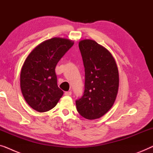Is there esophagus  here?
Masks as SVG:
<instances>
[{"mask_svg": "<svg viewBox=\"0 0 153 153\" xmlns=\"http://www.w3.org/2000/svg\"><path fill=\"white\" fill-rule=\"evenodd\" d=\"M71 95H72V92H71V91H66V92H65V95L70 96Z\"/></svg>", "mask_w": 153, "mask_h": 153, "instance_id": "1", "label": "esophagus"}]
</instances>
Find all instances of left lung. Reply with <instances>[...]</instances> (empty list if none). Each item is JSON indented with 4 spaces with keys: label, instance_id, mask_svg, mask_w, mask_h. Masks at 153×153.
<instances>
[{
    "label": "left lung",
    "instance_id": "1",
    "mask_svg": "<svg viewBox=\"0 0 153 153\" xmlns=\"http://www.w3.org/2000/svg\"><path fill=\"white\" fill-rule=\"evenodd\" d=\"M79 47L85 68L84 93L76 100L77 111L93 120L112 107L118 91L119 74L111 53L95 41L84 39Z\"/></svg>",
    "mask_w": 153,
    "mask_h": 153
}]
</instances>
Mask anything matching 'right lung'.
I'll use <instances>...</instances> for the list:
<instances>
[{
    "instance_id": "add662e5",
    "label": "right lung",
    "mask_w": 153,
    "mask_h": 153,
    "mask_svg": "<svg viewBox=\"0 0 153 153\" xmlns=\"http://www.w3.org/2000/svg\"><path fill=\"white\" fill-rule=\"evenodd\" d=\"M74 45L70 39L53 37L39 45L25 60L20 75L21 90L28 105L38 112L53 108L63 95L55 69Z\"/></svg>"
}]
</instances>
